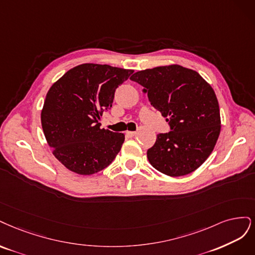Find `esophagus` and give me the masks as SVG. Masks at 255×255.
Wrapping results in <instances>:
<instances>
[{
    "instance_id": "34e87169",
    "label": "esophagus",
    "mask_w": 255,
    "mask_h": 255,
    "mask_svg": "<svg viewBox=\"0 0 255 255\" xmlns=\"http://www.w3.org/2000/svg\"><path fill=\"white\" fill-rule=\"evenodd\" d=\"M126 135L128 137H132V136L135 135V132H134V131H126Z\"/></svg>"
}]
</instances>
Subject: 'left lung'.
<instances>
[{
  "label": "left lung",
  "instance_id": "1",
  "mask_svg": "<svg viewBox=\"0 0 255 255\" xmlns=\"http://www.w3.org/2000/svg\"><path fill=\"white\" fill-rule=\"evenodd\" d=\"M130 79L143 86L170 127L147 150L149 163L167 176L191 174L209 158L220 133L214 90L196 71L178 64L138 71Z\"/></svg>",
  "mask_w": 255,
  "mask_h": 255
}]
</instances>
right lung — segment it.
Wrapping results in <instances>:
<instances>
[{
	"label": "right lung",
	"instance_id": "right-lung-1",
	"mask_svg": "<svg viewBox=\"0 0 255 255\" xmlns=\"http://www.w3.org/2000/svg\"><path fill=\"white\" fill-rule=\"evenodd\" d=\"M132 70L85 63L71 69L48 90L41 124L53 153L68 169L93 175L116 159L125 135L101 129L114 93Z\"/></svg>",
	"mask_w": 255,
	"mask_h": 255
}]
</instances>
